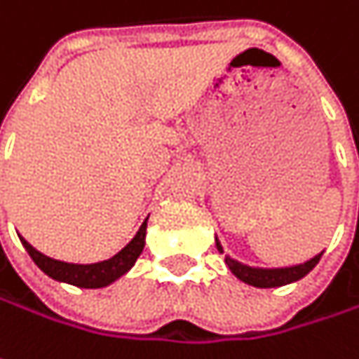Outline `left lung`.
<instances>
[{"label": "left lung", "instance_id": "obj_1", "mask_svg": "<svg viewBox=\"0 0 359 359\" xmlns=\"http://www.w3.org/2000/svg\"><path fill=\"white\" fill-rule=\"evenodd\" d=\"M215 246L219 252L222 250V245L217 243L215 238ZM323 252L312 257L310 261L302 263V265H294V267H281V269H261V267H248V265H243L230 257H226V265L230 267V271L234 276L238 277L241 281H245L248 285H255V287H279V285H285V283H292V281H298L302 277L310 273L314 269V265L320 261Z\"/></svg>", "mask_w": 359, "mask_h": 359}]
</instances>
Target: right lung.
Instances as JSON below:
<instances>
[{
	"label": "right lung",
	"instance_id": "obj_1",
	"mask_svg": "<svg viewBox=\"0 0 359 359\" xmlns=\"http://www.w3.org/2000/svg\"><path fill=\"white\" fill-rule=\"evenodd\" d=\"M146 228L147 219L142 224V228L137 230L133 241L123 250H118L113 259L92 263V265H76V263H63V261L50 259L47 255L39 252L34 246L28 245L24 238H20V241L28 250V255L32 257V261L36 263V267L53 279L65 281V283H72L78 287H104V285L113 283L114 279H118L123 273H127L135 265L137 257L142 255L144 245H146Z\"/></svg>",
	"mask_w": 359,
	"mask_h": 359
}]
</instances>
